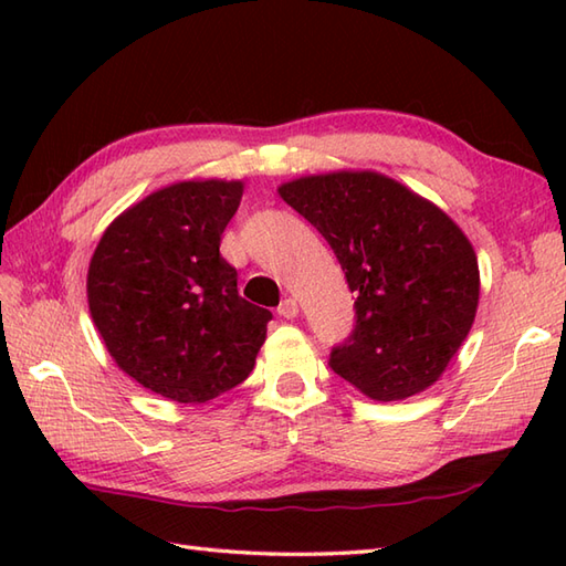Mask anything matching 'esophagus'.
Returning <instances> with one entry per match:
<instances>
[{
	"label": "esophagus",
	"instance_id": "esophagus-1",
	"mask_svg": "<svg viewBox=\"0 0 566 566\" xmlns=\"http://www.w3.org/2000/svg\"><path fill=\"white\" fill-rule=\"evenodd\" d=\"M276 314H280L282 318H296L298 316V304H296V298H292V296H286L284 302L276 306Z\"/></svg>",
	"mask_w": 566,
	"mask_h": 566
}]
</instances>
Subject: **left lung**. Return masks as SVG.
<instances>
[{
	"label": "left lung",
	"mask_w": 566,
	"mask_h": 566,
	"mask_svg": "<svg viewBox=\"0 0 566 566\" xmlns=\"http://www.w3.org/2000/svg\"><path fill=\"white\" fill-rule=\"evenodd\" d=\"M280 197L328 240L355 298V331L335 375L375 401L432 387L472 328L476 252L448 213L375 170L304 175Z\"/></svg>",
	"instance_id": "left-lung-1"
}]
</instances>
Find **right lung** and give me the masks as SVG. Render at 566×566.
<instances>
[{"label": "right lung", "instance_id": "right-lung-1", "mask_svg": "<svg viewBox=\"0 0 566 566\" xmlns=\"http://www.w3.org/2000/svg\"><path fill=\"white\" fill-rule=\"evenodd\" d=\"M240 199V179L155 189L106 226L90 260L87 304L106 350L177 403L238 387L268 338L272 314L238 294V272L219 252Z\"/></svg>", "mask_w": 566, "mask_h": 566}]
</instances>
